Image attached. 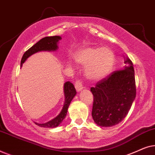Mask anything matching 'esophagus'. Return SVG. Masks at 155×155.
I'll list each match as a JSON object with an SVG mask.
<instances>
[{
  "label": "esophagus",
  "instance_id": "1",
  "mask_svg": "<svg viewBox=\"0 0 155 155\" xmlns=\"http://www.w3.org/2000/svg\"><path fill=\"white\" fill-rule=\"evenodd\" d=\"M75 87L78 92L81 91L82 89L84 88L83 86H82V82L80 81V80H77V81L75 82Z\"/></svg>",
  "mask_w": 155,
  "mask_h": 155
}]
</instances>
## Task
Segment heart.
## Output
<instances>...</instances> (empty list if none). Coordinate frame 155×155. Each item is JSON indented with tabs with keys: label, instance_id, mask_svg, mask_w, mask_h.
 Segmentation results:
<instances>
[{
	"label": "heart",
	"instance_id": "b5f03b06",
	"mask_svg": "<svg viewBox=\"0 0 155 155\" xmlns=\"http://www.w3.org/2000/svg\"><path fill=\"white\" fill-rule=\"evenodd\" d=\"M75 61L84 67V74L89 79L100 80L107 77L114 68L115 56L108 48L90 47L75 54Z\"/></svg>",
	"mask_w": 155,
	"mask_h": 155
}]
</instances>
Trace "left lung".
<instances>
[{"label":"left lung","instance_id":"8db88e82","mask_svg":"<svg viewBox=\"0 0 155 155\" xmlns=\"http://www.w3.org/2000/svg\"><path fill=\"white\" fill-rule=\"evenodd\" d=\"M124 69L111 73L90 91L94 96L92 116L97 125L111 127L124 119L136 96L133 64L124 56Z\"/></svg>","mask_w":155,"mask_h":155}]
</instances>
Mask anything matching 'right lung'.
Wrapping results in <instances>:
<instances>
[{"label":"right lung","instance_id":"add662e5","mask_svg":"<svg viewBox=\"0 0 155 155\" xmlns=\"http://www.w3.org/2000/svg\"><path fill=\"white\" fill-rule=\"evenodd\" d=\"M61 39L60 36H54V37H46L39 40L37 43L33 45L31 48H29L27 51L23 54V56L21 60L20 66L22 67L25 61L29 58L31 55L35 54V53L41 51H56L58 48V42L59 40ZM75 88L74 85L71 82H66L64 84V94H65V102L63 104V107L61 110V113L56 116V118L52 119L50 121L45 124H37L35 123L36 125L40 127H44V128H56L58 126V125L63 121L66 116L68 109L71 104L72 99L76 94Z\"/></svg>","mask_w":155,"mask_h":155}]
</instances>
